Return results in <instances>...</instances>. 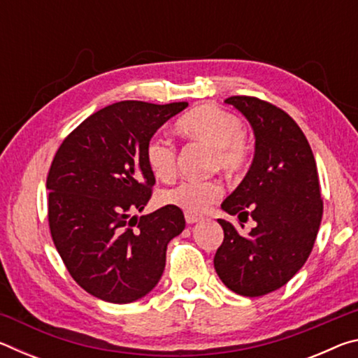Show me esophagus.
Returning a JSON list of instances; mask_svg holds the SVG:
<instances>
[{
	"label": "esophagus",
	"mask_w": 358,
	"mask_h": 358,
	"mask_svg": "<svg viewBox=\"0 0 358 358\" xmlns=\"http://www.w3.org/2000/svg\"><path fill=\"white\" fill-rule=\"evenodd\" d=\"M185 217H186V222H187V224H194V222L201 221V216L192 215V213H186V215H185Z\"/></svg>",
	"instance_id": "obj_1"
}]
</instances>
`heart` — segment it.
<instances>
[{"instance_id": "b5f03b06", "label": "heart", "mask_w": 358, "mask_h": 358, "mask_svg": "<svg viewBox=\"0 0 358 358\" xmlns=\"http://www.w3.org/2000/svg\"><path fill=\"white\" fill-rule=\"evenodd\" d=\"M178 131L213 148V167L224 173L235 175L246 167V132L237 115L215 106H201L178 121ZM145 161L156 178H172L177 167L175 145L159 136H153L145 145ZM221 192V185L215 180H185L167 189L162 199L172 207L196 215L207 210Z\"/></svg>"}]
</instances>
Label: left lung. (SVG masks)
<instances>
[{"label":"left lung","mask_w":358,"mask_h":358,"mask_svg":"<svg viewBox=\"0 0 358 358\" xmlns=\"http://www.w3.org/2000/svg\"><path fill=\"white\" fill-rule=\"evenodd\" d=\"M226 102L250 121L256 151L246 177L221 208L243 222L252 217L256 227L240 235L229 221L217 220L224 240L213 262L230 290L260 296L282 287L310 257L324 202L316 159L300 126L280 107L254 96H232Z\"/></svg>","instance_id":"8db88e82"}]
</instances>
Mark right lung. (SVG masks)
<instances>
[{
    "instance_id": "obj_1",
    "label": "right lung",
    "mask_w": 358,
    "mask_h": 358,
    "mask_svg": "<svg viewBox=\"0 0 358 358\" xmlns=\"http://www.w3.org/2000/svg\"><path fill=\"white\" fill-rule=\"evenodd\" d=\"M187 102L121 101L82 121L59 145L47 175L48 226L66 268L82 289L110 303L147 295L166 266L183 211H142L155 175L145 145Z\"/></svg>"
}]
</instances>
